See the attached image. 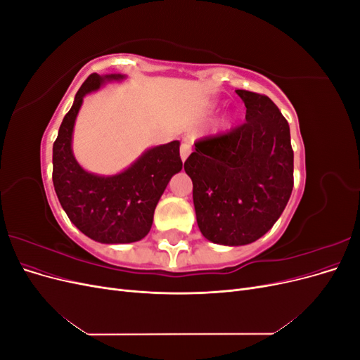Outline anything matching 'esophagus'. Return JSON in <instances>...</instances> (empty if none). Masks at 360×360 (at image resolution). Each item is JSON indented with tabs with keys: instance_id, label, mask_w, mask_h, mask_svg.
Here are the masks:
<instances>
[{
	"instance_id": "1",
	"label": "esophagus",
	"mask_w": 360,
	"mask_h": 360,
	"mask_svg": "<svg viewBox=\"0 0 360 360\" xmlns=\"http://www.w3.org/2000/svg\"><path fill=\"white\" fill-rule=\"evenodd\" d=\"M189 153H191V146H189L188 143H183V144L180 146V158H181L183 162L188 159Z\"/></svg>"
}]
</instances>
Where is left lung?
I'll use <instances>...</instances> for the list:
<instances>
[{
  "label": "left lung",
  "mask_w": 360,
  "mask_h": 360,
  "mask_svg": "<svg viewBox=\"0 0 360 360\" xmlns=\"http://www.w3.org/2000/svg\"><path fill=\"white\" fill-rule=\"evenodd\" d=\"M246 123L195 143L184 171L193 184L201 234L225 246L263 237L284 212L292 191L290 126L267 96L236 90Z\"/></svg>",
  "instance_id": "8db88e82"
}]
</instances>
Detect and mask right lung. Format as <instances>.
<instances>
[{
	"label": "right lung",
	"mask_w": 360,
	"mask_h": 360,
	"mask_svg": "<svg viewBox=\"0 0 360 360\" xmlns=\"http://www.w3.org/2000/svg\"><path fill=\"white\" fill-rule=\"evenodd\" d=\"M126 78L122 73L90 75L63 118L52 148V181L63 210L81 233L106 245L134 243L144 238L163 191L174 174L183 168L180 141L147 148L127 168L112 176L86 171L76 160L72 148L73 129L84 97Z\"/></svg>",
	"instance_id": "add662e5"
}]
</instances>
